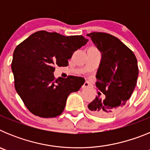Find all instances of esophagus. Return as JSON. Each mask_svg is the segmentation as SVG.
Listing matches in <instances>:
<instances>
[{"mask_svg":"<svg viewBox=\"0 0 150 150\" xmlns=\"http://www.w3.org/2000/svg\"><path fill=\"white\" fill-rule=\"evenodd\" d=\"M89 88V84H88V83H87V82H85V83H83V86H82V88Z\"/></svg>","mask_w":150,"mask_h":150,"instance_id":"1","label":"esophagus"}]
</instances>
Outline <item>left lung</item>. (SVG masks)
I'll list each match as a JSON object with an SVG mask.
<instances>
[{
  "mask_svg": "<svg viewBox=\"0 0 150 150\" xmlns=\"http://www.w3.org/2000/svg\"><path fill=\"white\" fill-rule=\"evenodd\" d=\"M101 53L96 74L100 92L88 105L94 114L102 117L114 115L131 98L138 77L137 61L133 52L117 38L102 32L87 34Z\"/></svg>",
  "mask_w": 150,
  "mask_h": 150,
  "instance_id": "1",
  "label": "left lung"
}]
</instances>
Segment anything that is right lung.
Wrapping results in <instances>:
<instances>
[{
	"instance_id": "right-lung-1",
	"label": "right lung",
	"mask_w": 150,
	"mask_h": 150,
	"mask_svg": "<svg viewBox=\"0 0 150 150\" xmlns=\"http://www.w3.org/2000/svg\"><path fill=\"white\" fill-rule=\"evenodd\" d=\"M88 41L81 35L40 30L16 46L11 64L15 88L30 112L43 118L62 114L68 95L81 88L85 79L74 76L55 79L54 67L67 66L74 52Z\"/></svg>"
}]
</instances>
